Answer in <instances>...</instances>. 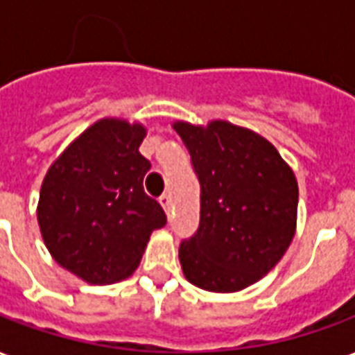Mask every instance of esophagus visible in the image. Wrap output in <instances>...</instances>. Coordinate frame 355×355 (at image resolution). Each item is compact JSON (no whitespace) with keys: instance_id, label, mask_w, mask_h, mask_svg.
<instances>
[{"instance_id":"esophagus-1","label":"esophagus","mask_w":355,"mask_h":355,"mask_svg":"<svg viewBox=\"0 0 355 355\" xmlns=\"http://www.w3.org/2000/svg\"><path fill=\"white\" fill-rule=\"evenodd\" d=\"M159 205H162V207H164V211L169 214V211H171V196L169 193H164V196L159 198Z\"/></svg>"}]
</instances>
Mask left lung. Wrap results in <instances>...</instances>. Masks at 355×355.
<instances>
[{
    "label": "left lung",
    "instance_id": "obj_1",
    "mask_svg": "<svg viewBox=\"0 0 355 355\" xmlns=\"http://www.w3.org/2000/svg\"><path fill=\"white\" fill-rule=\"evenodd\" d=\"M201 184L198 233L178 248L188 282L233 293L263 278L297 227L295 173L265 137L225 120L173 122Z\"/></svg>",
    "mask_w": 355,
    "mask_h": 355
}]
</instances>
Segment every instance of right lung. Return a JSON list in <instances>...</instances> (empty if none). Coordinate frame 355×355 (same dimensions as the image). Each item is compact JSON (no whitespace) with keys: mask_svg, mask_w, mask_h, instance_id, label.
<instances>
[{"mask_svg":"<svg viewBox=\"0 0 355 355\" xmlns=\"http://www.w3.org/2000/svg\"><path fill=\"white\" fill-rule=\"evenodd\" d=\"M141 122L101 118L84 130L46 171L37 222L60 267L88 284H112L141 263L165 212L143 190L150 162L139 146Z\"/></svg>","mask_w":355,"mask_h":355,"instance_id":"obj_1","label":"right lung"}]
</instances>
